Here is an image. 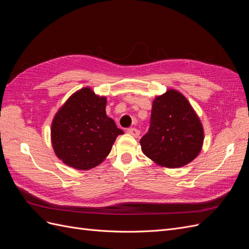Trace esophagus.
Returning <instances> with one entry per match:
<instances>
[{"label":"esophagus","mask_w":249,"mask_h":249,"mask_svg":"<svg viewBox=\"0 0 249 249\" xmlns=\"http://www.w3.org/2000/svg\"><path fill=\"white\" fill-rule=\"evenodd\" d=\"M127 133L132 135V136H134V137H138L140 135V131L138 129H136V127H130V129H127Z\"/></svg>","instance_id":"1"}]
</instances>
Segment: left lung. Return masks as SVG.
Here are the masks:
<instances>
[{
	"label": "left lung",
	"mask_w": 249,
	"mask_h": 249,
	"mask_svg": "<svg viewBox=\"0 0 249 249\" xmlns=\"http://www.w3.org/2000/svg\"><path fill=\"white\" fill-rule=\"evenodd\" d=\"M203 129L186 97L169 89L153 102L148 132L140 139L143 154L158 165L178 168L197 157Z\"/></svg>",
	"instance_id": "1"
}]
</instances>
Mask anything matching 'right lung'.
<instances>
[{
  "label": "right lung",
  "instance_id": "1",
  "mask_svg": "<svg viewBox=\"0 0 249 249\" xmlns=\"http://www.w3.org/2000/svg\"><path fill=\"white\" fill-rule=\"evenodd\" d=\"M107 99L89 87L74 92L53 119L51 138L56 156L69 166L86 170L101 164L124 131L106 114Z\"/></svg>",
  "mask_w": 249,
  "mask_h": 249
}]
</instances>
